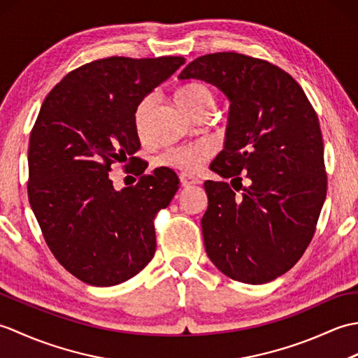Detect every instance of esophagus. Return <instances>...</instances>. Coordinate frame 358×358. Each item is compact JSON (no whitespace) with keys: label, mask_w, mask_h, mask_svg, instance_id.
Masks as SVG:
<instances>
[{"label":"esophagus","mask_w":358,"mask_h":358,"mask_svg":"<svg viewBox=\"0 0 358 358\" xmlns=\"http://www.w3.org/2000/svg\"><path fill=\"white\" fill-rule=\"evenodd\" d=\"M180 181H181V186L183 187H191L195 185H200V180H196L192 175H187V173H181L180 175Z\"/></svg>","instance_id":"1"}]
</instances>
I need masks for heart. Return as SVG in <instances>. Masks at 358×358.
Listing matches in <instances>:
<instances>
[{
	"label": "heart",
	"instance_id": "obj_1",
	"mask_svg": "<svg viewBox=\"0 0 358 358\" xmlns=\"http://www.w3.org/2000/svg\"><path fill=\"white\" fill-rule=\"evenodd\" d=\"M175 98H177L180 108L195 118L204 112H210L215 101L214 92L203 83H191V85L183 86ZM152 101H154V96L148 95L146 98H143L135 109V127L140 134L144 131V123H146V115ZM212 154H214V149L208 143L185 144V146H172L164 149L158 155L157 163L158 166L169 167V169L192 173L199 171L212 157Z\"/></svg>",
	"mask_w": 358,
	"mask_h": 358
}]
</instances>
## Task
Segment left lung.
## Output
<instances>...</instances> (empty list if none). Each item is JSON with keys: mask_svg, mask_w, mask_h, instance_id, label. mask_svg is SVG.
I'll return each mask as SVG.
<instances>
[{"mask_svg": "<svg viewBox=\"0 0 358 358\" xmlns=\"http://www.w3.org/2000/svg\"><path fill=\"white\" fill-rule=\"evenodd\" d=\"M180 80H201L229 98L224 149L204 181L201 218L208 257L224 275L262 285L283 275L314 237L326 199L318 117L291 75L264 59L217 52L189 63ZM248 178L250 186L242 187Z\"/></svg>", "mask_w": 358, "mask_h": 358, "instance_id": "left-lung-1", "label": "left lung"}]
</instances>
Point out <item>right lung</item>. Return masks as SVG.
I'll return each instance as SVG.
<instances>
[{"label":"right lung","mask_w":358,"mask_h":358,"mask_svg":"<svg viewBox=\"0 0 358 358\" xmlns=\"http://www.w3.org/2000/svg\"><path fill=\"white\" fill-rule=\"evenodd\" d=\"M183 57H109L69 72L41 106L29 140V203L59 264L92 286L136 275L155 254L154 218L178 177L169 167L113 189V163L140 158L135 109L183 66Z\"/></svg>","instance_id":"1"}]
</instances>
